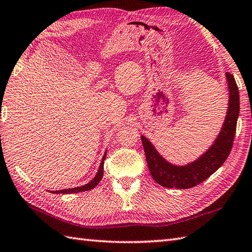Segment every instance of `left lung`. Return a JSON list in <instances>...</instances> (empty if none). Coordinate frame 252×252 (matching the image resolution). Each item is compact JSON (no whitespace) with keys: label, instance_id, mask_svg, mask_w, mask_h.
Segmentation results:
<instances>
[{"label":"left lung","instance_id":"left-lung-1","mask_svg":"<svg viewBox=\"0 0 252 252\" xmlns=\"http://www.w3.org/2000/svg\"><path fill=\"white\" fill-rule=\"evenodd\" d=\"M229 91L228 109L220 134L208 151L187 165H174L160 156L145 136H141L148 169L159 185L168 189H186L202 183L221 167L232 151L239 115V91L234 76L226 72Z\"/></svg>","mask_w":252,"mask_h":252}]
</instances>
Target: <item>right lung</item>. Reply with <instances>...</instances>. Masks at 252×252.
Returning a JSON list of instances; mask_svg holds the SVG:
<instances>
[{"label": "right lung", "mask_w": 252, "mask_h": 252, "mask_svg": "<svg viewBox=\"0 0 252 252\" xmlns=\"http://www.w3.org/2000/svg\"><path fill=\"white\" fill-rule=\"evenodd\" d=\"M105 158H106V153L104 155L103 159H101V162L99 165V169L97 171V173L94 176V179L89 182L88 184H85L83 186H79L76 187V189H62V190H56V191H53V192H56V194H72V192H81V191H85V190H90V189H93L94 187L97 185L100 180L103 179V175H104V161H105ZM52 192V191H51Z\"/></svg>", "instance_id": "obj_1"}]
</instances>
